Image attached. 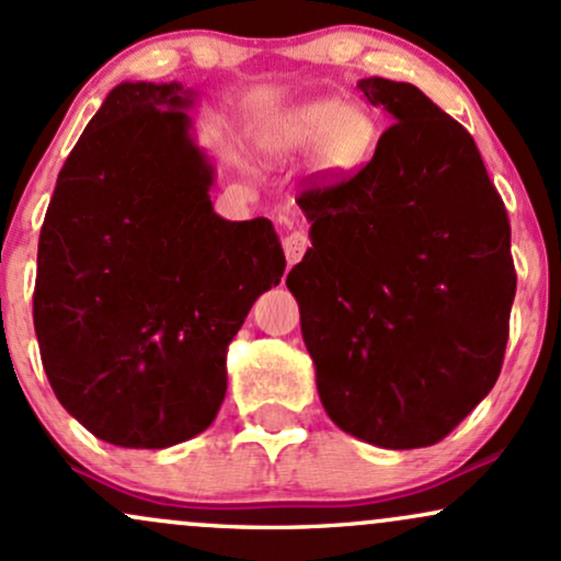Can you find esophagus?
<instances>
[{
    "instance_id": "esophagus-1",
    "label": "esophagus",
    "mask_w": 561,
    "mask_h": 561,
    "mask_svg": "<svg viewBox=\"0 0 561 561\" xmlns=\"http://www.w3.org/2000/svg\"><path fill=\"white\" fill-rule=\"evenodd\" d=\"M308 248H311V240H308L302 231H289V234L285 237V255H287L289 266H295V263L306 255Z\"/></svg>"
}]
</instances>
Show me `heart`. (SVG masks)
<instances>
[{
  "instance_id": "b5f03b06",
  "label": "heart",
  "mask_w": 561,
  "mask_h": 561,
  "mask_svg": "<svg viewBox=\"0 0 561 561\" xmlns=\"http://www.w3.org/2000/svg\"><path fill=\"white\" fill-rule=\"evenodd\" d=\"M375 126L362 111H351L337 100H313L293 107L268 128L263 152L268 158H287L319 145V160L327 171L356 169L371 150Z\"/></svg>"
}]
</instances>
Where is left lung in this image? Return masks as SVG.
<instances>
[{"label": "left lung", "mask_w": 561, "mask_h": 561, "mask_svg": "<svg viewBox=\"0 0 561 561\" xmlns=\"http://www.w3.org/2000/svg\"><path fill=\"white\" fill-rule=\"evenodd\" d=\"M396 121L356 176L298 197L287 274L330 420L379 448L443 440L499 379L517 274L478 145L414 83L358 81Z\"/></svg>", "instance_id": "8db88e82"}]
</instances>
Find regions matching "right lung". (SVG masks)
I'll return each mask as SVG.
<instances>
[{"instance_id": "obj_1", "label": "right lung", "mask_w": 561, "mask_h": 561, "mask_svg": "<svg viewBox=\"0 0 561 561\" xmlns=\"http://www.w3.org/2000/svg\"><path fill=\"white\" fill-rule=\"evenodd\" d=\"M184 83L124 81L57 176L34 330L57 401L100 440L169 448L210 427L227 351L285 253L268 218L214 210Z\"/></svg>"}]
</instances>
